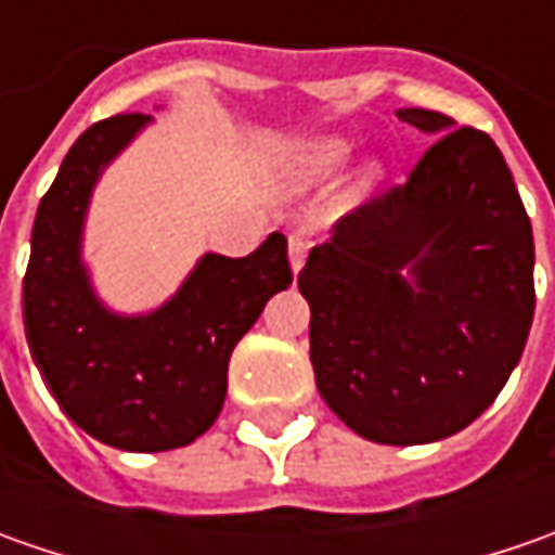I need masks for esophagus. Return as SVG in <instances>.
<instances>
[{
	"label": "esophagus",
	"mask_w": 555,
	"mask_h": 555,
	"mask_svg": "<svg viewBox=\"0 0 555 555\" xmlns=\"http://www.w3.org/2000/svg\"><path fill=\"white\" fill-rule=\"evenodd\" d=\"M289 268L293 274H299L302 266H306V253H309V241L302 234H289Z\"/></svg>",
	"instance_id": "esophagus-1"
}]
</instances>
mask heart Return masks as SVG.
<instances>
[{"mask_svg":"<svg viewBox=\"0 0 555 555\" xmlns=\"http://www.w3.org/2000/svg\"><path fill=\"white\" fill-rule=\"evenodd\" d=\"M349 144L339 139H321L309 144L296 160L289 163L284 172V184L299 191V188H311V184L331 182L333 176H339V169L349 160Z\"/></svg>","mask_w":555,"mask_h":555,"instance_id":"1","label":"heart"}]
</instances>
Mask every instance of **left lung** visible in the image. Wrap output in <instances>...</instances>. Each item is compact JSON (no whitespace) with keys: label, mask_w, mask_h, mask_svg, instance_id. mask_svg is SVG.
Segmentation results:
<instances>
[{"label":"left lung","mask_w":555,"mask_h":555,"mask_svg":"<svg viewBox=\"0 0 555 555\" xmlns=\"http://www.w3.org/2000/svg\"><path fill=\"white\" fill-rule=\"evenodd\" d=\"M438 135L408 182L333 224L299 271L318 392L358 436L426 444L466 429L519 364L534 237L498 144L401 107Z\"/></svg>","instance_id":"left-lung-1"}]
</instances>
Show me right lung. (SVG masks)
<instances>
[{"instance_id":"obj_1","label":"right lung","mask_w":555,"mask_h":555,"mask_svg":"<svg viewBox=\"0 0 555 555\" xmlns=\"http://www.w3.org/2000/svg\"><path fill=\"white\" fill-rule=\"evenodd\" d=\"M151 122L117 114L89 126L36 209L24 274V331L61 411L119 451H172L222 411L228 361L266 302L289 287L287 237L244 259L206 253L179 293L151 314H117L82 266V222L104 166Z\"/></svg>"}]
</instances>
